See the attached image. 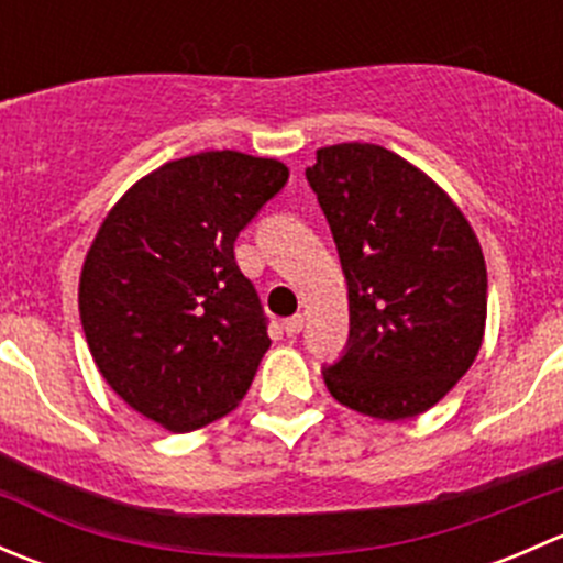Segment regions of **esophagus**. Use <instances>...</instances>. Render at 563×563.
<instances>
[{"label":"esophagus","mask_w":563,"mask_h":563,"mask_svg":"<svg viewBox=\"0 0 563 563\" xmlns=\"http://www.w3.org/2000/svg\"><path fill=\"white\" fill-rule=\"evenodd\" d=\"M302 327H305V316H291V318H286V323H283V329H286L288 338H297V334L302 332Z\"/></svg>","instance_id":"obj_1"}]
</instances>
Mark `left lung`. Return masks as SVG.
I'll return each instance as SVG.
<instances>
[{
  "instance_id": "obj_1",
  "label": "left lung",
  "mask_w": 563,
  "mask_h": 563,
  "mask_svg": "<svg viewBox=\"0 0 563 563\" xmlns=\"http://www.w3.org/2000/svg\"><path fill=\"white\" fill-rule=\"evenodd\" d=\"M349 283V349L323 371L332 397L373 419L433 408L479 354L487 269L457 203L376 144H334L305 172Z\"/></svg>"
}]
</instances>
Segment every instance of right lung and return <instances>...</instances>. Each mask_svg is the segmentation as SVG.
<instances>
[{
  "mask_svg": "<svg viewBox=\"0 0 563 563\" xmlns=\"http://www.w3.org/2000/svg\"><path fill=\"white\" fill-rule=\"evenodd\" d=\"M288 181L275 157L201 152L135 181L84 258L78 313L108 387L172 433L240 406L269 349L234 242Z\"/></svg>",
  "mask_w": 563,
  "mask_h": 563,
  "instance_id": "right-lung-1",
  "label": "right lung"
}]
</instances>
